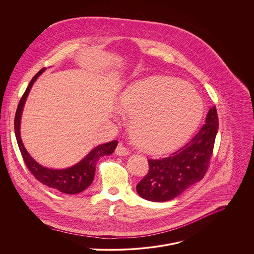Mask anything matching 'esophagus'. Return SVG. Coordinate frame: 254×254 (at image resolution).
Returning <instances> with one entry per match:
<instances>
[{"mask_svg": "<svg viewBox=\"0 0 254 254\" xmlns=\"http://www.w3.org/2000/svg\"><path fill=\"white\" fill-rule=\"evenodd\" d=\"M129 153H130L129 150L122 143H119L117 145L116 149V154L119 155V156H125V155H128Z\"/></svg>", "mask_w": 254, "mask_h": 254, "instance_id": "esophagus-1", "label": "esophagus"}]
</instances>
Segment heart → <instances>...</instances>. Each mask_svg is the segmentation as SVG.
I'll return each instance as SVG.
<instances>
[{
    "label": "heart",
    "instance_id": "1",
    "mask_svg": "<svg viewBox=\"0 0 254 254\" xmlns=\"http://www.w3.org/2000/svg\"><path fill=\"white\" fill-rule=\"evenodd\" d=\"M118 110L132 117L130 134L142 150L161 154L182 145L203 116L201 96L178 78H147L122 93Z\"/></svg>",
    "mask_w": 254,
    "mask_h": 254
}]
</instances>
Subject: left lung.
<instances>
[{
    "label": "left lung",
    "mask_w": 254,
    "mask_h": 254,
    "mask_svg": "<svg viewBox=\"0 0 254 254\" xmlns=\"http://www.w3.org/2000/svg\"><path fill=\"white\" fill-rule=\"evenodd\" d=\"M217 130L218 116L215 106H212L206 116V123L185 146L168 157L148 159V173L137 185L138 195L148 201L166 202L203 180Z\"/></svg>",
    "instance_id": "obj_1"
}]
</instances>
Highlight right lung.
<instances>
[{
  "label": "right lung",
  "mask_w": 254,
  "mask_h": 254,
  "mask_svg": "<svg viewBox=\"0 0 254 254\" xmlns=\"http://www.w3.org/2000/svg\"><path fill=\"white\" fill-rule=\"evenodd\" d=\"M46 68L41 69L30 81L26 91L24 92L22 98L18 104L15 118H14V132L15 137L20 149L21 155L23 157L25 165L28 170L33 174V176L42 184L47 185L48 187L55 188L60 192L66 194H76L85 190L89 185L92 184L96 164L99 159L104 155L112 154L117 145V140H113L104 144H100L92 149L81 161L67 169H49L40 165L35 161L31 155L27 152L24 147L23 142L20 137V119L23 111L25 101L29 95V92L37 80V78L45 71Z\"/></svg>",
  "instance_id": "right-lung-1"
}]
</instances>
